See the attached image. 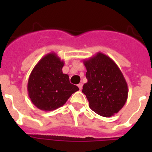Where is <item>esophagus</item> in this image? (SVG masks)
Instances as JSON below:
<instances>
[{"label": "esophagus", "mask_w": 152, "mask_h": 152, "mask_svg": "<svg viewBox=\"0 0 152 152\" xmlns=\"http://www.w3.org/2000/svg\"><path fill=\"white\" fill-rule=\"evenodd\" d=\"M77 87H78V88H79V89H80V90L82 89L83 84H81V83H80V84H78V85H77Z\"/></svg>", "instance_id": "esophagus-1"}]
</instances>
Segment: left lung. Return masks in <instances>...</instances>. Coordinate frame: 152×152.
I'll return each mask as SVG.
<instances>
[{
    "mask_svg": "<svg viewBox=\"0 0 152 152\" xmlns=\"http://www.w3.org/2000/svg\"><path fill=\"white\" fill-rule=\"evenodd\" d=\"M88 82L82 92L89 107L100 116L110 117L117 113L128 98V85L115 61L102 52L84 60Z\"/></svg>",
    "mask_w": 152,
    "mask_h": 152,
    "instance_id": "8db88e82",
    "label": "left lung"
}]
</instances>
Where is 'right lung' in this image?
I'll use <instances>...</instances> for the list:
<instances>
[{"label":"right lung","instance_id":"1","mask_svg":"<svg viewBox=\"0 0 152 152\" xmlns=\"http://www.w3.org/2000/svg\"><path fill=\"white\" fill-rule=\"evenodd\" d=\"M64 62L55 52L45 55L35 65L29 77L28 95L32 103L43 111L62 107L72 94L79 91L62 72Z\"/></svg>","mask_w":152,"mask_h":152}]
</instances>
